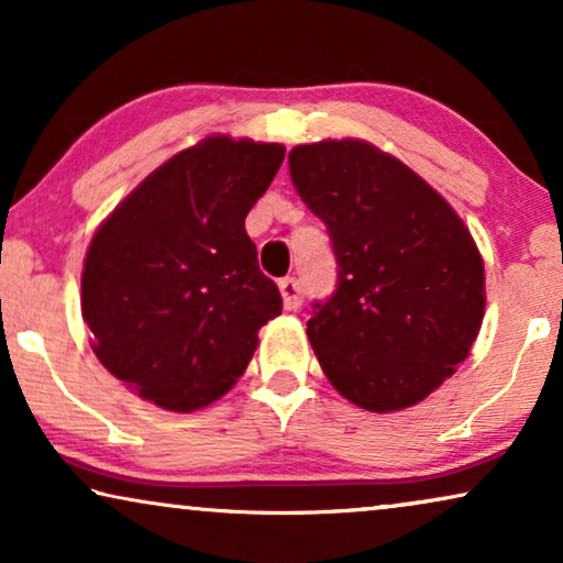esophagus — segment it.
<instances>
[{"instance_id":"esophagus-1","label":"esophagus","mask_w":563,"mask_h":563,"mask_svg":"<svg viewBox=\"0 0 563 563\" xmlns=\"http://www.w3.org/2000/svg\"><path fill=\"white\" fill-rule=\"evenodd\" d=\"M279 291L287 310H299V307H302V284H299V279H295V276H284L279 282Z\"/></svg>"}]
</instances>
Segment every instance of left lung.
Masks as SVG:
<instances>
[{"instance_id": "obj_1", "label": "left lung", "mask_w": 563, "mask_h": 563, "mask_svg": "<svg viewBox=\"0 0 563 563\" xmlns=\"http://www.w3.org/2000/svg\"><path fill=\"white\" fill-rule=\"evenodd\" d=\"M289 176L338 264L333 295L307 320L322 372L364 410L420 402L468 356L484 318V264L466 225L364 141L297 145Z\"/></svg>"}]
</instances>
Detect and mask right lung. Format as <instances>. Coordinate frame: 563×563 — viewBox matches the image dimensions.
Here are the masks:
<instances>
[{
  "mask_svg": "<svg viewBox=\"0 0 563 563\" xmlns=\"http://www.w3.org/2000/svg\"><path fill=\"white\" fill-rule=\"evenodd\" d=\"M282 161L279 143L207 137L122 199L89 245L81 312L97 358L164 410L225 395L282 312L245 233Z\"/></svg>",
  "mask_w": 563,
  "mask_h": 563,
  "instance_id": "right-lung-1",
  "label": "right lung"
}]
</instances>
